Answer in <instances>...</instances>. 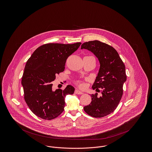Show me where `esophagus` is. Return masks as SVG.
Returning a JSON list of instances; mask_svg holds the SVG:
<instances>
[{
	"label": "esophagus",
	"instance_id": "esophagus-1",
	"mask_svg": "<svg viewBox=\"0 0 152 152\" xmlns=\"http://www.w3.org/2000/svg\"><path fill=\"white\" fill-rule=\"evenodd\" d=\"M75 93L76 94H83V93L82 92H81V91H80L79 90H77V89H76L75 91Z\"/></svg>",
	"mask_w": 152,
	"mask_h": 152
}]
</instances>
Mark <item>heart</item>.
Listing matches in <instances>:
<instances>
[{"label": "heart", "instance_id": "1", "mask_svg": "<svg viewBox=\"0 0 152 152\" xmlns=\"http://www.w3.org/2000/svg\"><path fill=\"white\" fill-rule=\"evenodd\" d=\"M75 84H76L78 87L81 88H85V87H86V83H85L84 81H81V80H77L75 81Z\"/></svg>", "mask_w": 152, "mask_h": 152}]
</instances>
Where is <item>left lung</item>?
<instances>
[{
    "label": "left lung",
    "instance_id": "left-lung-1",
    "mask_svg": "<svg viewBox=\"0 0 152 152\" xmlns=\"http://www.w3.org/2000/svg\"><path fill=\"white\" fill-rule=\"evenodd\" d=\"M81 49H87L98 58L100 67L92 88L98 94H91V104L84 107L89 116L100 118L112 113L123 94V84L126 80L125 66L116 50L99 40L84 43Z\"/></svg>",
    "mask_w": 152,
    "mask_h": 152
}]
</instances>
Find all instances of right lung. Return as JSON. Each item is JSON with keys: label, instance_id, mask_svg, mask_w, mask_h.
Masks as SVG:
<instances>
[{"label": "right lung", "instance_id": "obj_1", "mask_svg": "<svg viewBox=\"0 0 152 152\" xmlns=\"http://www.w3.org/2000/svg\"><path fill=\"white\" fill-rule=\"evenodd\" d=\"M81 44H45L38 47L27 60L22 84L25 101L36 116L50 120L64 111L65 96L72 94L75 88L68 85L64 89L53 91L52 82L64 71L66 59Z\"/></svg>", "mask_w": 152, "mask_h": 152}]
</instances>
